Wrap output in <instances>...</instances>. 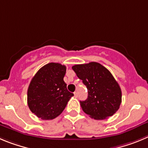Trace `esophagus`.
I'll return each instance as SVG.
<instances>
[{
  "label": "esophagus",
  "mask_w": 148,
  "mask_h": 148,
  "mask_svg": "<svg viewBox=\"0 0 148 148\" xmlns=\"http://www.w3.org/2000/svg\"><path fill=\"white\" fill-rule=\"evenodd\" d=\"M74 97H78V93H77V92H74Z\"/></svg>",
  "instance_id": "1"
}]
</instances>
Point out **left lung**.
<instances>
[{
    "label": "left lung",
    "instance_id": "left-lung-1",
    "mask_svg": "<svg viewBox=\"0 0 148 148\" xmlns=\"http://www.w3.org/2000/svg\"><path fill=\"white\" fill-rule=\"evenodd\" d=\"M72 69L88 89V98L80 101L82 110L94 119L114 115L122 102V91L111 73L101 64L90 62Z\"/></svg>",
    "mask_w": 148,
    "mask_h": 148
}]
</instances>
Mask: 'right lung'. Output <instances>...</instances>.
Returning a JSON list of instances; mask_svg holds the SVG:
<instances>
[{
	"instance_id": "add662e5",
	"label": "right lung",
	"mask_w": 148,
	"mask_h": 148,
	"mask_svg": "<svg viewBox=\"0 0 148 148\" xmlns=\"http://www.w3.org/2000/svg\"><path fill=\"white\" fill-rule=\"evenodd\" d=\"M66 67L57 62L42 66L30 82L27 103L33 114L43 120L60 115L74 94L67 90L63 80Z\"/></svg>"
}]
</instances>
